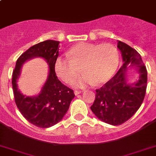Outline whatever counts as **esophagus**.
Segmentation results:
<instances>
[{
	"mask_svg": "<svg viewBox=\"0 0 156 156\" xmlns=\"http://www.w3.org/2000/svg\"><path fill=\"white\" fill-rule=\"evenodd\" d=\"M74 95H75V96H77V95L80 94V93H82V91H78V90H74Z\"/></svg>",
	"mask_w": 156,
	"mask_h": 156,
	"instance_id": "obj_1",
	"label": "esophagus"
}]
</instances>
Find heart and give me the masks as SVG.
<instances>
[{"label":"heart","instance_id":"obj_1","mask_svg":"<svg viewBox=\"0 0 156 156\" xmlns=\"http://www.w3.org/2000/svg\"><path fill=\"white\" fill-rule=\"evenodd\" d=\"M66 55L68 59L62 56L55 59L54 71L63 82L70 83L73 80L75 88L86 87L93 83L103 85L115 74L119 63V51L109 43L80 42L70 47ZM78 66L83 74L74 80Z\"/></svg>","mask_w":156,"mask_h":156}]
</instances>
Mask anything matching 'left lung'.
Returning <instances> with one entry per match:
<instances>
[{
    "label": "left lung",
    "instance_id": "left-lung-1",
    "mask_svg": "<svg viewBox=\"0 0 156 156\" xmlns=\"http://www.w3.org/2000/svg\"><path fill=\"white\" fill-rule=\"evenodd\" d=\"M122 66L117 74L101 89L90 107L101 121L112 126L121 125L130 119L144 101L147 88V72L141 56L134 48L118 41ZM134 69L139 74L137 80L128 81V70Z\"/></svg>",
    "mask_w": 156,
    "mask_h": 156
}]
</instances>
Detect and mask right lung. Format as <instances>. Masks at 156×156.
<instances>
[{
	"mask_svg": "<svg viewBox=\"0 0 156 156\" xmlns=\"http://www.w3.org/2000/svg\"><path fill=\"white\" fill-rule=\"evenodd\" d=\"M59 44L58 41L47 40L28 48L17 59L12 74V84L16 106L29 122L40 128H48L61 121L74 97L72 89L62 84L54 71V63L59 55ZM34 58L44 59L49 71L41 91L30 97L21 93L18 80L22 65Z\"/></svg>",
	"mask_w": 156,
	"mask_h": 156,
	"instance_id": "right-lung-1",
	"label": "right lung"
}]
</instances>
